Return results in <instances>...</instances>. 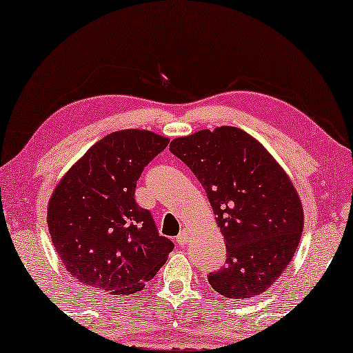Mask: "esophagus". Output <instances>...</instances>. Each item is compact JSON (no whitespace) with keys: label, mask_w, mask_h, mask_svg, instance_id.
Returning <instances> with one entry per match:
<instances>
[{"label":"esophagus","mask_w":353,"mask_h":353,"mask_svg":"<svg viewBox=\"0 0 353 353\" xmlns=\"http://www.w3.org/2000/svg\"><path fill=\"white\" fill-rule=\"evenodd\" d=\"M188 238H190V234H188V231L186 230H181L180 231V234H178V238H176V241H178V244L181 245H185L186 243H188Z\"/></svg>","instance_id":"esophagus-1"}]
</instances>
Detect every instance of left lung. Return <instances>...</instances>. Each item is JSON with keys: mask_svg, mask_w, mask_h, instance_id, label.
<instances>
[{"mask_svg": "<svg viewBox=\"0 0 353 353\" xmlns=\"http://www.w3.org/2000/svg\"><path fill=\"white\" fill-rule=\"evenodd\" d=\"M207 192L225 238L226 263L207 274L228 299L259 296L291 262L303 210L289 176L262 144L236 127L201 130L170 143Z\"/></svg>", "mask_w": 353, "mask_h": 353, "instance_id": "1", "label": "left lung"}]
</instances>
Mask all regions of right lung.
Segmentation results:
<instances>
[{
  "label": "right lung",
  "mask_w": 353,
  "mask_h": 353,
  "mask_svg": "<svg viewBox=\"0 0 353 353\" xmlns=\"http://www.w3.org/2000/svg\"><path fill=\"white\" fill-rule=\"evenodd\" d=\"M170 139L146 130L110 133L90 148L56 186L48 228L57 255L79 283L99 291H141L167 262L173 243L134 201L144 167Z\"/></svg>",
  "instance_id": "1"
}]
</instances>
